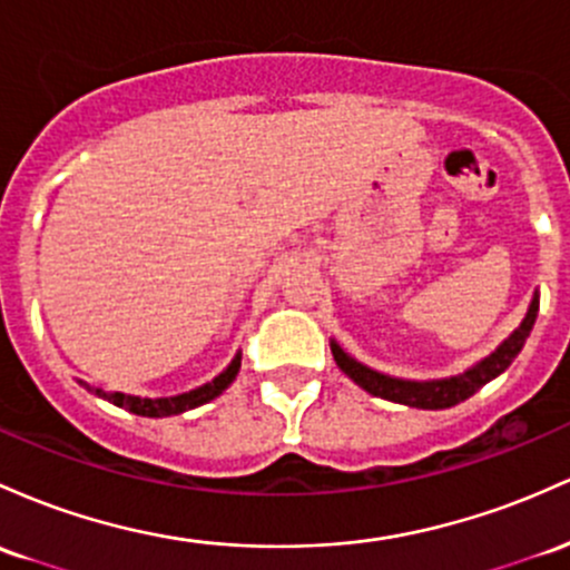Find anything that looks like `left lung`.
Segmentation results:
<instances>
[{"label": "left lung", "instance_id": "1", "mask_svg": "<svg viewBox=\"0 0 570 570\" xmlns=\"http://www.w3.org/2000/svg\"><path fill=\"white\" fill-rule=\"evenodd\" d=\"M535 316H539V295H535L533 303H530L528 316L522 318V324H519L514 333L500 343L495 352L484 356V360L476 362L473 367H468V371L460 373V376H449V379H433V381L392 379V376H384V373L373 371V367L362 365V362H356L354 356L343 352L335 341L330 343V348H333L337 367H341L354 384H360L362 390L371 392V395L392 400V403L411 405V409H430V411L452 409V405L462 403V400L476 395L487 381L498 379L500 373L514 362V356L522 352L524 341H528L530 330H533Z\"/></svg>", "mask_w": 570, "mask_h": 570}]
</instances>
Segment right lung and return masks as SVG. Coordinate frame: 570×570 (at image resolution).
Here are the masks:
<instances>
[{"label":"right lung","instance_id":"obj_1","mask_svg":"<svg viewBox=\"0 0 570 570\" xmlns=\"http://www.w3.org/2000/svg\"><path fill=\"white\" fill-rule=\"evenodd\" d=\"M237 371H240V354H237L235 360L229 362L227 371L218 373L214 381H208V384H203V386H197V390L184 392V395H175V397H135V395H124V392L94 390V386H89V384H86V390L94 392L97 397L110 400V403L118 405V409L132 411V414H137V416L161 419V416L184 414V411H191V409H197V405H203V403H208V400L218 397L224 390H227L229 384H233Z\"/></svg>","mask_w":570,"mask_h":570}]
</instances>
